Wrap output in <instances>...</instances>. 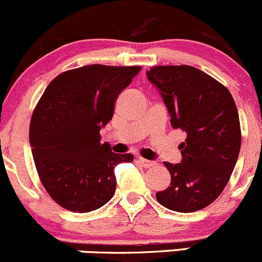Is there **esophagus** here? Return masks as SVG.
Masks as SVG:
<instances>
[{
  "instance_id": "34e87169",
  "label": "esophagus",
  "mask_w": 262,
  "mask_h": 262,
  "mask_svg": "<svg viewBox=\"0 0 262 262\" xmlns=\"http://www.w3.org/2000/svg\"><path fill=\"white\" fill-rule=\"evenodd\" d=\"M138 161L139 163H141L142 166H143L144 168H150V167H155L157 163L155 162V161H149V160H146V158L143 157H138Z\"/></svg>"
}]
</instances>
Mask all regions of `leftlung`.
I'll return each mask as SVG.
<instances>
[{"label": "left lung", "instance_id": "1", "mask_svg": "<svg viewBox=\"0 0 262 262\" xmlns=\"http://www.w3.org/2000/svg\"><path fill=\"white\" fill-rule=\"evenodd\" d=\"M147 77L161 92L172 128L186 133L181 163L163 162L171 182L156 199L175 212H196L222 194L236 166L241 148L236 104L226 86L191 66H156Z\"/></svg>", "mask_w": 262, "mask_h": 262}]
</instances>
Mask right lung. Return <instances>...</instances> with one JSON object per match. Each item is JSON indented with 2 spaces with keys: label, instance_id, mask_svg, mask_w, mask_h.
<instances>
[{
  "label": "right lung",
  "instance_id": "1",
  "mask_svg": "<svg viewBox=\"0 0 262 262\" xmlns=\"http://www.w3.org/2000/svg\"><path fill=\"white\" fill-rule=\"evenodd\" d=\"M139 71L104 64L66 71L36 104L29 129L34 163L44 189L64 209L87 213L106 204L115 192V166L134 160L101 143L100 129Z\"/></svg>",
  "mask_w": 262,
  "mask_h": 262
}]
</instances>
